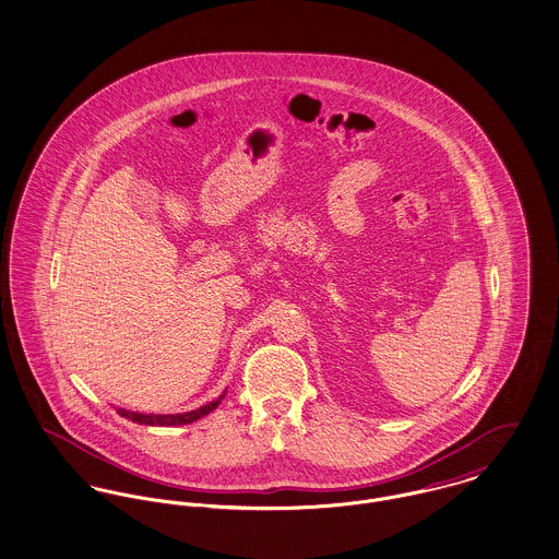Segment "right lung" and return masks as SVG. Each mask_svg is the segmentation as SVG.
<instances>
[{
    "label": "right lung",
    "mask_w": 559,
    "mask_h": 559,
    "mask_svg": "<svg viewBox=\"0 0 559 559\" xmlns=\"http://www.w3.org/2000/svg\"><path fill=\"white\" fill-rule=\"evenodd\" d=\"M224 396V394H223ZM223 396L201 409L188 411V413H178V415H144V413H133V411L118 409V415L131 419V421H138V424H146V426H185V424H192L197 421L199 417L207 415L210 411L216 409L223 401Z\"/></svg>",
    "instance_id": "right-lung-1"
}]
</instances>
